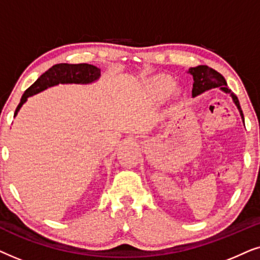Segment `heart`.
Returning a JSON list of instances; mask_svg holds the SVG:
<instances>
[{"instance_id":"obj_1","label":"heart","mask_w":260,"mask_h":260,"mask_svg":"<svg viewBox=\"0 0 260 260\" xmlns=\"http://www.w3.org/2000/svg\"><path fill=\"white\" fill-rule=\"evenodd\" d=\"M174 87H175V83H174L172 78L161 77L150 85V91L156 98L163 99L172 93Z\"/></svg>"}]
</instances>
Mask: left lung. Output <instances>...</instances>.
<instances>
[{
    "instance_id": "obj_1",
    "label": "left lung",
    "mask_w": 260,
    "mask_h": 260,
    "mask_svg": "<svg viewBox=\"0 0 260 260\" xmlns=\"http://www.w3.org/2000/svg\"><path fill=\"white\" fill-rule=\"evenodd\" d=\"M188 73H190L191 76H193V80H194L193 90H191V94H193V97H197V95L204 93V92L208 90H212V88L219 87L220 90H222L223 92H226V93L231 94L234 104L237 105L238 110H239L240 116L244 122V113H243V110L240 108L238 97L234 93H232L230 88L227 87L225 78H223L221 74L206 65L190 67V69L188 70Z\"/></svg>"
}]
</instances>
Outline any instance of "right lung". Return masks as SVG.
<instances>
[{
	"label": "right lung",
	"instance_id": "add662e5",
	"mask_svg": "<svg viewBox=\"0 0 260 260\" xmlns=\"http://www.w3.org/2000/svg\"><path fill=\"white\" fill-rule=\"evenodd\" d=\"M101 70L88 63H56L38 78L35 83L24 91L20 104L17 105L14 116L17 115L27 98L34 95L46 88L55 86L58 84H90L98 80Z\"/></svg>",
	"mask_w": 260,
	"mask_h": 260
}]
</instances>
